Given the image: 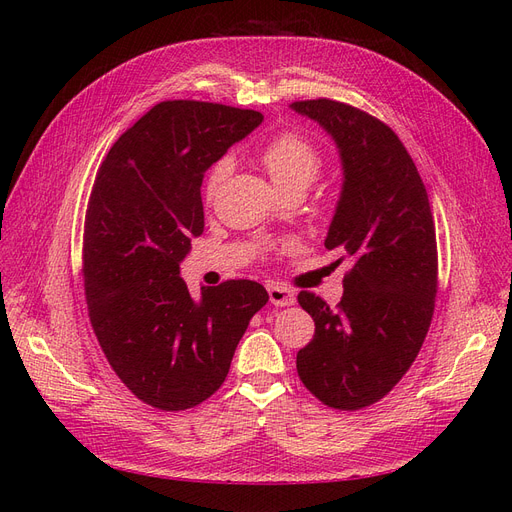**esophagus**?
Wrapping results in <instances>:
<instances>
[{
	"label": "esophagus",
	"mask_w": 512,
	"mask_h": 512,
	"mask_svg": "<svg viewBox=\"0 0 512 512\" xmlns=\"http://www.w3.org/2000/svg\"><path fill=\"white\" fill-rule=\"evenodd\" d=\"M269 301L277 307H288V305H294V301H297V297H294V292L280 286V284H269Z\"/></svg>",
	"instance_id": "1"
}]
</instances>
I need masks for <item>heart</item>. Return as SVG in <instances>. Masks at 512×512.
Here are the masks:
<instances>
[{
  "instance_id": "obj_1",
  "label": "heart",
  "mask_w": 512,
  "mask_h": 512,
  "mask_svg": "<svg viewBox=\"0 0 512 512\" xmlns=\"http://www.w3.org/2000/svg\"><path fill=\"white\" fill-rule=\"evenodd\" d=\"M260 162L267 168L271 179L284 194L292 190H305L309 183L316 181L322 170L320 149L297 132H280L262 145ZM232 173V160L220 158L209 170L205 181V196L211 200L218 194L220 185Z\"/></svg>"
}]
</instances>
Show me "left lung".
<instances>
[{"instance_id": "obj_1", "label": "left lung", "mask_w": 512, "mask_h": 512, "mask_svg": "<svg viewBox=\"0 0 512 512\" xmlns=\"http://www.w3.org/2000/svg\"><path fill=\"white\" fill-rule=\"evenodd\" d=\"M290 106L318 121L342 156V196L324 247L350 265L337 307L299 292L316 333L297 371L324 406L361 410L404 378L425 342L438 292L436 224L425 183L386 123L329 98Z\"/></svg>"}]
</instances>
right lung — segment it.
Instances as JSON below:
<instances>
[{
    "label": "right lung",
    "instance_id": "obj_1",
    "mask_svg": "<svg viewBox=\"0 0 512 512\" xmlns=\"http://www.w3.org/2000/svg\"><path fill=\"white\" fill-rule=\"evenodd\" d=\"M262 123L258 111L166 100L106 153L83 232L91 327L113 371L147 406L179 412L220 389L247 324L269 301L252 280L203 286L179 277L203 235L200 183L226 149Z\"/></svg>",
    "mask_w": 512,
    "mask_h": 512
}]
</instances>
